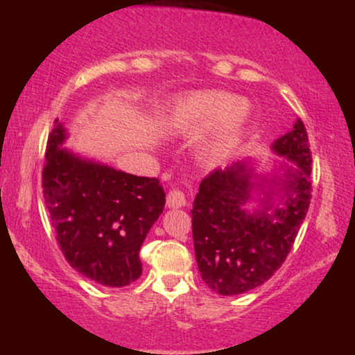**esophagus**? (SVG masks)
<instances>
[{"label":"esophagus","mask_w":355,"mask_h":355,"mask_svg":"<svg viewBox=\"0 0 355 355\" xmlns=\"http://www.w3.org/2000/svg\"><path fill=\"white\" fill-rule=\"evenodd\" d=\"M167 207L169 208H182L186 205V196L183 191L180 189H172L169 194H167Z\"/></svg>","instance_id":"obj_1"}]
</instances>
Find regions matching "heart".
<instances>
[{"mask_svg":"<svg viewBox=\"0 0 355 355\" xmlns=\"http://www.w3.org/2000/svg\"><path fill=\"white\" fill-rule=\"evenodd\" d=\"M250 105L222 91H199L178 98L166 116V130L175 136H197L213 127L202 146L209 161L227 158L244 133Z\"/></svg>","mask_w":355,"mask_h":355,"instance_id":"obj_1","label":"heart"}]
</instances>
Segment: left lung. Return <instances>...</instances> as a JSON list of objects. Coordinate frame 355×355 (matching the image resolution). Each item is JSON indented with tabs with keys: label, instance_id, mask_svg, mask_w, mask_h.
Returning a JSON list of instances; mask_svg holds the SVG:
<instances>
[{
	"label": "left lung",
	"instance_id": "1",
	"mask_svg": "<svg viewBox=\"0 0 355 355\" xmlns=\"http://www.w3.org/2000/svg\"><path fill=\"white\" fill-rule=\"evenodd\" d=\"M272 150L296 164L286 171L280 188L282 205L272 207L274 192L269 189L260 209L245 211L255 183L249 164L239 161L203 178L192 205L197 266L203 282L222 296L250 291L271 279L286 260L309 211L313 191L311 152L302 120L297 119L290 133L272 144Z\"/></svg>",
	"mask_w": 355,
	"mask_h": 355
}]
</instances>
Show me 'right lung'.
Segmentation results:
<instances>
[{"mask_svg": "<svg viewBox=\"0 0 355 355\" xmlns=\"http://www.w3.org/2000/svg\"><path fill=\"white\" fill-rule=\"evenodd\" d=\"M65 130L55 120L42 171L45 205L65 260L106 286L139 279L141 245L163 213L158 178L137 177L78 158L61 148Z\"/></svg>", "mask_w": 355, "mask_h": 355, "instance_id": "1", "label": "right lung"}]
</instances>
